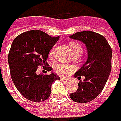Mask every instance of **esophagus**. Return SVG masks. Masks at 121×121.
<instances>
[{"label": "esophagus", "instance_id": "1", "mask_svg": "<svg viewBox=\"0 0 121 121\" xmlns=\"http://www.w3.org/2000/svg\"><path fill=\"white\" fill-rule=\"evenodd\" d=\"M61 81L62 82H69V79H66V78H61Z\"/></svg>", "mask_w": 121, "mask_h": 121}]
</instances>
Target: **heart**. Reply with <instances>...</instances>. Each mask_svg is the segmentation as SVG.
I'll return each mask as SVG.
<instances>
[{
    "mask_svg": "<svg viewBox=\"0 0 121 121\" xmlns=\"http://www.w3.org/2000/svg\"><path fill=\"white\" fill-rule=\"evenodd\" d=\"M69 45L72 52L78 50H82L81 45L76 42H71ZM53 50H54L53 48L50 50V56L53 53ZM74 67L71 65H68V64H59L55 68L56 73L60 76H62V77H68V76L72 74L74 72Z\"/></svg>",
    "mask_w": 121,
    "mask_h": 121,
    "instance_id": "1",
    "label": "heart"
}]
</instances>
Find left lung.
<instances>
[{
    "instance_id": "1",
    "label": "left lung",
    "mask_w": 121,
    "mask_h": 121,
    "mask_svg": "<svg viewBox=\"0 0 121 121\" xmlns=\"http://www.w3.org/2000/svg\"><path fill=\"white\" fill-rule=\"evenodd\" d=\"M71 38L81 40L86 47L88 59L81 69L74 74V77L81 80L77 91L70 94L71 100L86 103L96 99L107 82L112 70V48L107 40L98 33L84 31L70 36Z\"/></svg>"
}]
</instances>
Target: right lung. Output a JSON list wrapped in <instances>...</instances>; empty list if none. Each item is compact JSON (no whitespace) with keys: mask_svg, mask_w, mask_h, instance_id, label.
<instances>
[{"mask_svg":"<svg viewBox=\"0 0 121 121\" xmlns=\"http://www.w3.org/2000/svg\"><path fill=\"white\" fill-rule=\"evenodd\" d=\"M40 30H31L17 36L12 43L8 54V63L12 81L22 96L31 102H41L50 96L51 85L59 76L37 74L38 66L50 71L52 68L47 62L48 54L58 41Z\"/></svg>","mask_w":121,"mask_h":121,"instance_id":"1","label":"right lung"}]
</instances>
